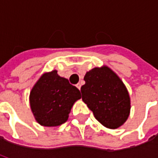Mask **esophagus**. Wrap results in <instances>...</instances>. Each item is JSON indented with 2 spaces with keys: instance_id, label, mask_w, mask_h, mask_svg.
Here are the masks:
<instances>
[{
  "instance_id": "34e87169",
  "label": "esophagus",
  "mask_w": 158,
  "mask_h": 158,
  "mask_svg": "<svg viewBox=\"0 0 158 158\" xmlns=\"http://www.w3.org/2000/svg\"><path fill=\"white\" fill-rule=\"evenodd\" d=\"M76 86H77V88H78V89H80V88H81V84L79 83V84H77V85H76Z\"/></svg>"
}]
</instances>
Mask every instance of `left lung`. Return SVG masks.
Returning <instances> with one entry per match:
<instances>
[{"mask_svg":"<svg viewBox=\"0 0 158 158\" xmlns=\"http://www.w3.org/2000/svg\"><path fill=\"white\" fill-rule=\"evenodd\" d=\"M81 87L82 100L103 126L116 129L130 113V97L125 85L107 66L96 67L86 72Z\"/></svg>","mask_w":158,"mask_h":158,"instance_id":"1","label":"left lung"}]
</instances>
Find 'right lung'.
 <instances>
[{
	"instance_id": "right-lung-1",
	"label": "right lung",
	"mask_w": 158,
	"mask_h": 158,
	"mask_svg": "<svg viewBox=\"0 0 158 158\" xmlns=\"http://www.w3.org/2000/svg\"><path fill=\"white\" fill-rule=\"evenodd\" d=\"M80 98L79 89L52 70L43 73L33 86L29 104L38 123L56 127L68 121L73 104Z\"/></svg>"
}]
</instances>
